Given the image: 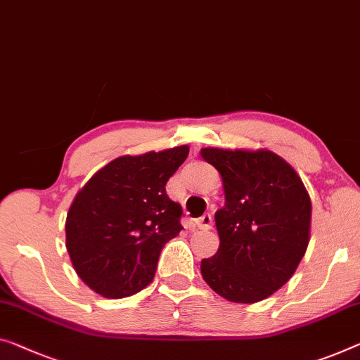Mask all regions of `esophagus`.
<instances>
[{
	"mask_svg": "<svg viewBox=\"0 0 360 360\" xmlns=\"http://www.w3.org/2000/svg\"><path fill=\"white\" fill-rule=\"evenodd\" d=\"M195 224L198 229H212V224H213V217L210 213L203 214L198 219H195Z\"/></svg>",
	"mask_w": 360,
	"mask_h": 360,
	"instance_id": "esophagus-1",
	"label": "esophagus"
}]
</instances>
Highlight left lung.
Returning <instances> with one entry per match:
<instances>
[{"mask_svg":"<svg viewBox=\"0 0 360 360\" xmlns=\"http://www.w3.org/2000/svg\"><path fill=\"white\" fill-rule=\"evenodd\" d=\"M218 169L224 207L214 213L219 249L200 273L219 296L254 304L294 275L307 250L312 203L291 166L268 150L202 148Z\"/></svg>","mask_w":360,"mask_h":360,"instance_id":"left-lung-1","label":"left lung"}]
</instances>
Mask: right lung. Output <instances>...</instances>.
<instances>
[{"label":"right lung","mask_w":360,"mask_h":360,"mask_svg":"<svg viewBox=\"0 0 360 360\" xmlns=\"http://www.w3.org/2000/svg\"><path fill=\"white\" fill-rule=\"evenodd\" d=\"M187 155V146L126 155L79 191L66 218V248L95 292L120 299L152 283L162 249L182 229V208L165 186Z\"/></svg>","instance_id":"obj_1"}]
</instances>
